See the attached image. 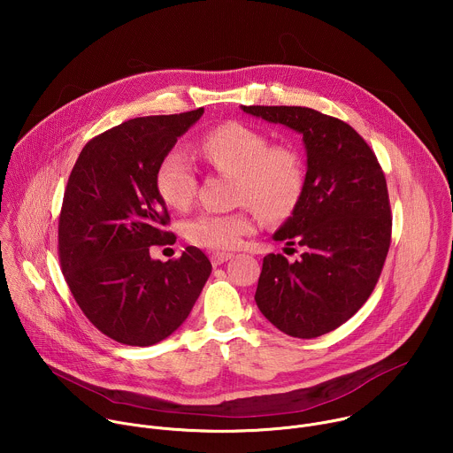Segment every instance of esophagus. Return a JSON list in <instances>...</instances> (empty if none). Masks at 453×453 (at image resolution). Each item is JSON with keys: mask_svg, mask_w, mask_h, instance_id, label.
I'll return each mask as SVG.
<instances>
[{"mask_svg": "<svg viewBox=\"0 0 453 453\" xmlns=\"http://www.w3.org/2000/svg\"><path fill=\"white\" fill-rule=\"evenodd\" d=\"M233 254L231 252H211V264L217 267V265H222L224 262L231 260Z\"/></svg>", "mask_w": 453, "mask_h": 453, "instance_id": "esophagus-1", "label": "esophagus"}]
</instances>
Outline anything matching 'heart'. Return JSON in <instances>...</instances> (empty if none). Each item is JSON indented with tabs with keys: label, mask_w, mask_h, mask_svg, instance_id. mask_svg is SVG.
I'll use <instances>...</instances> for the list:
<instances>
[{
	"label": "heart",
	"mask_w": 453,
	"mask_h": 453,
	"mask_svg": "<svg viewBox=\"0 0 453 453\" xmlns=\"http://www.w3.org/2000/svg\"><path fill=\"white\" fill-rule=\"evenodd\" d=\"M197 149L215 170L233 175V197L249 204L265 220H283L297 206L304 188V166L292 145L273 143L257 128L229 121L206 133ZM156 188L161 199L177 210L196 197L197 179L188 154L175 147L159 161ZM254 229L247 206L231 213H203L186 224L191 243L206 249H234Z\"/></svg>",
	"instance_id": "1"
}]
</instances>
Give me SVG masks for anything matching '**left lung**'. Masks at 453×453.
<instances>
[{
    "label": "left lung",
    "instance_id": "left-lung-1",
    "mask_svg": "<svg viewBox=\"0 0 453 453\" xmlns=\"http://www.w3.org/2000/svg\"><path fill=\"white\" fill-rule=\"evenodd\" d=\"M242 109L303 136L304 188L273 236L303 254L294 264L267 254L254 299L283 334L315 339L353 317L381 274L393 227L385 175L364 138L339 118L310 107Z\"/></svg>",
    "mask_w": 453,
    "mask_h": 453
}]
</instances>
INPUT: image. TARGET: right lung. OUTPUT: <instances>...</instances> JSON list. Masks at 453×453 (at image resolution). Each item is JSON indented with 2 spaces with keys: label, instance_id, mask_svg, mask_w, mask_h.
<instances>
[{
  "label": "right lung",
  "instance_id": "obj_1",
  "mask_svg": "<svg viewBox=\"0 0 453 453\" xmlns=\"http://www.w3.org/2000/svg\"><path fill=\"white\" fill-rule=\"evenodd\" d=\"M204 109L123 121L82 149L64 191L58 260L77 304L104 335L152 346L172 335L211 274L208 256L186 247L154 260L152 245L175 242L156 188L161 157Z\"/></svg>",
  "mask_w": 453,
  "mask_h": 453
}]
</instances>
